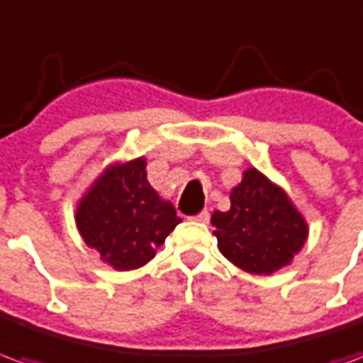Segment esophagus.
Instances as JSON below:
<instances>
[{
  "instance_id": "esophagus-1",
  "label": "esophagus",
  "mask_w": 363,
  "mask_h": 363,
  "mask_svg": "<svg viewBox=\"0 0 363 363\" xmlns=\"http://www.w3.org/2000/svg\"><path fill=\"white\" fill-rule=\"evenodd\" d=\"M190 220L198 221V223H208V221H210V213L204 210V212H200V213H196V216H192Z\"/></svg>"
}]
</instances>
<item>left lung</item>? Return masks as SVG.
<instances>
[{
  "label": "left lung",
  "mask_w": 363,
  "mask_h": 363,
  "mask_svg": "<svg viewBox=\"0 0 363 363\" xmlns=\"http://www.w3.org/2000/svg\"><path fill=\"white\" fill-rule=\"evenodd\" d=\"M229 198L228 212L212 213L221 255L245 272L264 276L291 264L309 228L286 190L251 167Z\"/></svg>",
  "instance_id": "8db88e82"
}]
</instances>
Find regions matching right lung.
<instances>
[{
    "instance_id": "add662e5",
    "label": "right lung",
    "mask_w": 363,
    "mask_h": 363,
    "mask_svg": "<svg viewBox=\"0 0 363 363\" xmlns=\"http://www.w3.org/2000/svg\"><path fill=\"white\" fill-rule=\"evenodd\" d=\"M145 167V157L108 165L75 210L83 241L114 270L147 264L181 223L174 206L150 184Z\"/></svg>"
}]
</instances>
